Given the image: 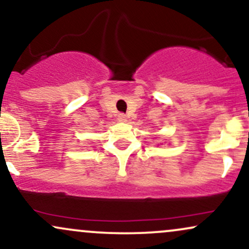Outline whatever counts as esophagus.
<instances>
[{
  "instance_id": "esophagus-1",
  "label": "esophagus",
  "mask_w": 249,
  "mask_h": 249,
  "mask_svg": "<svg viewBox=\"0 0 249 249\" xmlns=\"http://www.w3.org/2000/svg\"><path fill=\"white\" fill-rule=\"evenodd\" d=\"M118 121L119 122H126L127 121V117H126V115H125V113H118Z\"/></svg>"
}]
</instances>
